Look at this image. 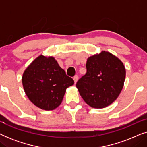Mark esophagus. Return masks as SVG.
<instances>
[{"instance_id": "esophagus-1", "label": "esophagus", "mask_w": 147, "mask_h": 147, "mask_svg": "<svg viewBox=\"0 0 147 147\" xmlns=\"http://www.w3.org/2000/svg\"><path fill=\"white\" fill-rule=\"evenodd\" d=\"M78 80V76H77V75L74 76V82H75V84L76 83V82H77Z\"/></svg>"}]
</instances>
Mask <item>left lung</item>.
Listing matches in <instances>:
<instances>
[{
    "instance_id": "1",
    "label": "left lung",
    "mask_w": 147,
    "mask_h": 147,
    "mask_svg": "<svg viewBox=\"0 0 147 147\" xmlns=\"http://www.w3.org/2000/svg\"><path fill=\"white\" fill-rule=\"evenodd\" d=\"M87 72L76 83L80 96L92 108H102L115 101L126 77L122 62L109 52L88 58Z\"/></svg>"
}]
</instances>
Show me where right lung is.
Here are the masks:
<instances>
[{"instance_id":"add662e5","label":"right lung","mask_w":147,"mask_h":147,"mask_svg":"<svg viewBox=\"0 0 147 147\" xmlns=\"http://www.w3.org/2000/svg\"><path fill=\"white\" fill-rule=\"evenodd\" d=\"M26 95L43 110H51L60 105L66 88L74 84L53 57L40 55L30 64L22 78Z\"/></svg>"}]
</instances>
